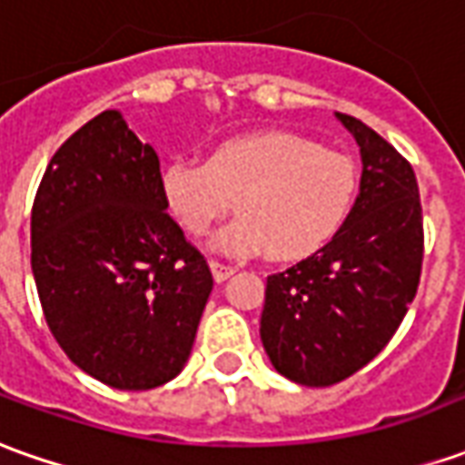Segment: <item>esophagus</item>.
Masks as SVG:
<instances>
[{
    "label": "esophagus",
    "mask_w": 465,
    "mask_h": 465,
    "mask_svg": "<svg viewBox=\"0 0 465 465\" xmlns=\"http://www.w3.org/2000/svg\"><path fill=\"white\" fill-rule=\"evenodd\" d=\"M211 272H213V280H216V282H223V280H229V277L236 272V267H233V264H226V262H219V259H211Z\"/></svg>",
    "instance_id": "obj_1"
}]
</instances>
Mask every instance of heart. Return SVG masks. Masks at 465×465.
<instances>
[{"label":"heart","mask_w":465,"mask_h":465,"mask_svg":"<svg viewBox=\"0 0 465 465\" xmlns=\"http://www.w3.org/2000/svg\"><path fill=\"white\" fill-rule=\"evenodd\" d=\"M163 195L193 236H203L236 201L242 216L213 242L223 252L302 259L346 223L359 195V167L349 154L300 134L262 132L223 142L206 163H167Z\"/></svg>","instance_id":"obj_1"}]
</instances>
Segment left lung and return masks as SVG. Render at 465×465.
<instances>
[{
	"instance_id": "left-lung-1",
	"label": "left lung",
	"mask_w": 465,
	"mask_h": 465,
	"mask_svg": "<svg viewBox=\"0 0 465 465\" xmlns=\"http://www.w3.org/2000/svg\"><path fill=\"white\" fill-rule=\"evenodd\" d=\"M361 150V188L341 232L267 277L259 336L290 381L331 387L364 369L400 328L422 270L415 170L371 126L339 114Z\"/></svg>"
}]
</instances>
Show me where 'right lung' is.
I'll return each instance as SVG.
<instances>
[{
  "label": "right lung",
  "mask_w": 465,
  "mask_h": 465,
  "mask_svg": "<svg viewBox=\"0 0 465 465\" xmlns=\"http://www.w3.org/2000/svg\"><path fill=\"white\" fill-rule=\"evenodd\" d=\"M160 160L101 112L53 154L33 203V274L47 328L86 374L154 390L188 361L213 290L165 211Z\"/></svg>",
  "instance_id": "obj_1"
}]
</instances>
